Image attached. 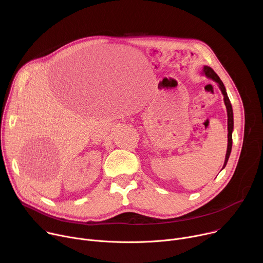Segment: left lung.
I'll return each mask as SVG.
<instances>
[{
  "label": "left lung",
  "mask_w": 263,
  "mask_h": 263,
  "mask_svg": "<svg viewBox=\"0 0 263 263\" xmlns=\"http://www.w3.org/2000/svg\"><path fill=\"white\" fill-rule=\"evenodd\" d=\"M202 73L205 74V76L211 80H213L214 82L217 83L222 96H223V102L224 105H226L227 108V117H228V146H227V153H226V158H224V162L222 165V168H224L226 166L228 159L230 157V153H231V149H232V132H233V127H234V121H233V109H232V105L230 103L229 97L227 95L226 88H224L223 83L221 82V80L219 79V77L215 73V71L209 67V66H204L202 69ZM221 168V170H222Z\"/></svg>",
  "instance_id": "left-lung-1"
}]
</instances>
